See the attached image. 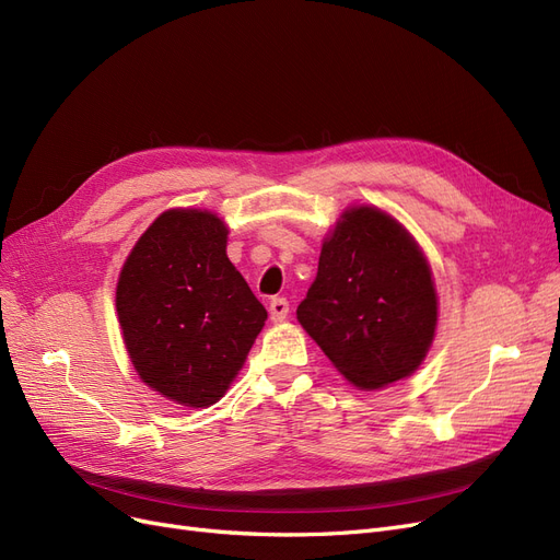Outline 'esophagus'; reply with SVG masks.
Masks as SVG:
<instances>
[{"instance_id":"obj_1","label":"esophagus","mask_w":560,"mask_h":560,"mask_svg":"<svg viewBox=\"0 0 560 560\" xmlns=\"http://www.w3.org/2000/svg\"><path fill=\"white\" fill-rule=\"evenodd\" d=\"M288 314H291V304H288V300L272 298V302H269V318H272L275 323H281L283 318H288Z\"/></svg>"}]
</instances>
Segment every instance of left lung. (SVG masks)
<instances>
[{
    "label": "left lung",
    "mask_w": 560,
    "mask_h": 560,
    "mask_svg": "<svg viewBox=\"0 0 560 560\" xmlns=\"http://www.w3.org/2000/svg\"><path fill=\"white\" fill-rule=\"evenodd\" d=\"M298 320L362 389L410 376L433 341L439 302L412 237L376 207H353L323 244Z\"/></svg>",
    "instance_id": "obj_1"
}]
</instances>
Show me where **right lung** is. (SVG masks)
<instances>
[{
    "label": "right lung",
    "mask_w": 560,
    "mask_h": 560,
    "mask_svg": "<svg viewBox=\"0 0 560 560\" xmlns=\"http://www.w3.org/2000/svg\"><path fill=\"white\" fill-rule=\"evenodd\" d=\"M225 242L212 212H163L117 281V316L138 376L182 406H212L225 395L267 318Z\"/></svg>",
    "instance_id": "add662e5"
}]
</instances>
